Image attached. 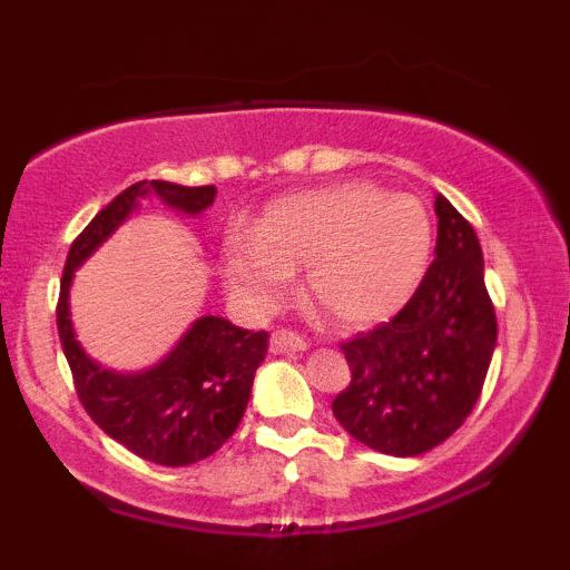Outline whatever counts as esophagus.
<instances>
[{"mask_svg":"<svg viewBox=\"0 0 570 570\" xmlns=\"http://www.w3.org/2000/svg\"><path fill=\"white\" fill-rule=\"evenodd\" d=\"M307 348V340L292 330H276L271 335V351L273 353H297Z\"/></svg>","mask_w":570,"mask_h":570,"instance_id":"obj_1","label":"esophagus"}]
</instances>
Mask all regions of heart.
<instances>
[{"instance_id":"heart-1","label":"heart","mask_w":570,"mask_h":570,"mask_svg":"<svg viewBox=\"0 0 570 570\" xmlns=\"http://www.w3.org/2000/svg\"><path fill=\"white\" fill-rule=\"evenodd\" d=\"M434 233L410 195L353 181L286 195L265 208L254 235L225 240L230 286L252 307H273L305 265L311 303L343 326L391 318L423 281Z\"/></svg>"}]
</instances>
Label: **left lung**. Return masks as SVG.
I'll return each instance as SVG.
<instances>
[{
	"label": "left lung",
	"instance_id": "1",
	"mask_svg": "<svg viewBox=\"0 0 570 570\" xmlns=\"http://www.w3.org/2000/svg\"><path fill=\"white\" fill-rule=\"evenodd\" d=\"M436 259L402 311L345 340L351 383L332 412L353 440L385 455H421L472 415L499 324L474 227L436 195Z\"/></svg>",
	"mask_w": 570,
	"mask_h": 570
}]
</instances>
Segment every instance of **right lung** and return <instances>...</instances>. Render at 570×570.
Segmentation results:
<instances>
[{
  "label": "right lung",
  "instance_id": "add662e5",
  "mask_svg": "<svg viewBox=\"0 0 570 570\" xmlns=\"http://www.w3.org/2000/svg\"><path fill=\"white\" fill-rule=\"evenodd\" d=\"M147 195H158L181 214H200L217 198V187H181L174 181L144 179L122 189L69 248L56 324L77 399L96 426L144 461L189 466L217 453L238 429L254 372L267 353V332H248L227 318L203 316L160 364L136 375L104 370L85 356L69 322L71 276Z\"/></svg>",
  "mask_w": 570,
  "mask_h": 570
}]
</instances>
